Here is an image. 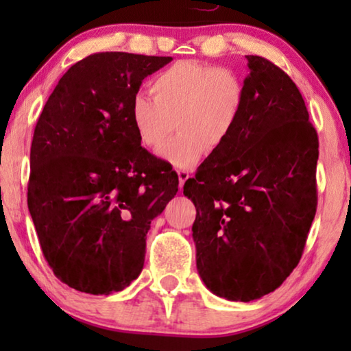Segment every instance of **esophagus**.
<instances>
[{
    "instance_id": "esophagus-1",
    "label": "esophagus",
    "mask_w": 351,
    "mask_h": 351,
    "mask_svg": "<svg viewBox=\"0 0 351 351\" xmlns=\"http://www.w3.org/2000/svg\"><path fill=\"white\" fill-rule=\"evenodd\" d=\"M178 178H180V187H182L184 182L190 178V173L187 170H178Z\"/></svg>"
}]
</instances>
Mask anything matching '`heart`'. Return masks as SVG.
Masks as SVG:
<instances>
[{"instance_id": "heart-1", "label": "heart", "mask_w": 351, "mask_h": 351, "mask_svg": "<svg viewBox=\"0 0 351 351\" xmlns=\"http://www.w3.org/2000/svg\"><path fill=\"white\" fill-rule=\"evenodd\" d=\"M152 94H136L130 119L142 145L180 169L192 167L207 145L223 147L232 136L246 102L245 83L232 71L197 60H181L152 80Z\"/></svg>"}]
</instances>
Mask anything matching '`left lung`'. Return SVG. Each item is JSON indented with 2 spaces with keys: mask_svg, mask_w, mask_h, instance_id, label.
<instances>
[{
  "mask_svg": "<svg viewBox=\"0 0 351 351\" xmlns=\"http://www.w3.org/2000/svg\"><path fill=\"white\" fill-rule=\"evenodd\" d=\"M246 102L234 133L184 184L197 218V269L213 294L251 302L287 280L316 215L319 139L288 74L246 56Z\"/></svg>",
  "mask_w": 351,
  "mask_h": 351,
  "instance_id": "1",
  "label": "left lung"
}]
</instances>
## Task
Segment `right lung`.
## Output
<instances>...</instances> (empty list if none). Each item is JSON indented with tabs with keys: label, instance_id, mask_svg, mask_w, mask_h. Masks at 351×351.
I'll use <instances>...</instances> for the list:
<instances>
[{
	"label": "right lung",
	"instance_id": "1",
	"mask_svg": "<svg viewBox=\"0 0 351 351\" xmlns=\"http://www.w3.org/2000/svg\"><path fill=\"white\" fill-rule=\"evenodd\" d=\"M171 60L83 58L35 125L27 207L47 265L82 293L108 295L138 278L152 219L178 192L176 171L141 147L130 119L142 80Z\"/></svg>",
	"mask_w": 351,
	"mask_h": 351
}]
</instances>
